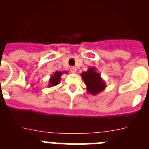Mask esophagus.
I'll use <instances>...</instances> for the list:
<instances>
[{"mask_svg":"<svg viewBox=\"0 0 149 149\" xmlns=\"http://www.w3.org/2000/svg\"><path fill=\"white\" fill-rule=\"evenodd\" d=\"M70 71L72 73H75L76 71H77V69H76L75 67H74V66H72L70 68Z\"/></svg>","mask_w":149,"mask_h":149,"instance_id":"34e87169","label":"esophagus"}]
</instances>
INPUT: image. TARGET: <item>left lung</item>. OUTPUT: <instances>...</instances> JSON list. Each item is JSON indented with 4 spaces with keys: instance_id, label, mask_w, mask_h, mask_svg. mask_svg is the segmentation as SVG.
<instances>
[{
    "instance_id": "1",
    "label": "left lung",
    "mask_w": 149,
    "mask_h": 149,
    "mask_svg": "<svg viewBox=\"0 0 149 149\" xmlns=\"http://www.w3.org/2000/svg\"><path fill=\"white\" fill-rule=\"evenodd\" d=\"M100 74L95 72V68L92 67L87 72L81 74L84 84L87 86V92L92 95H96L103 91L106 87L105 83L100 77Z\"/></svg>"
}]
</instances>
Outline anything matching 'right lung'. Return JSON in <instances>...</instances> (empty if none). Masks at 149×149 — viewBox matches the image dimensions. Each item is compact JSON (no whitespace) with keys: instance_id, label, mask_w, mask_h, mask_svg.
<instances>
[{"instance_id":"right-lung-1","label":"right lung","mask_w":149,"mask_h":149,"mask_svg":"<svg viewBox=\"0 0 149 149\" xmlns=\"http://www.w3.org/2000/svg\"><path fill=\"white\" fill-rule=\"evenodd\" d=\"M62 74H63V73L60 72H55L54 74V75L51 76V78L50 79L49 86H54L59 84L60 81V77H61Z\"/></svg>"}]
</instances>
